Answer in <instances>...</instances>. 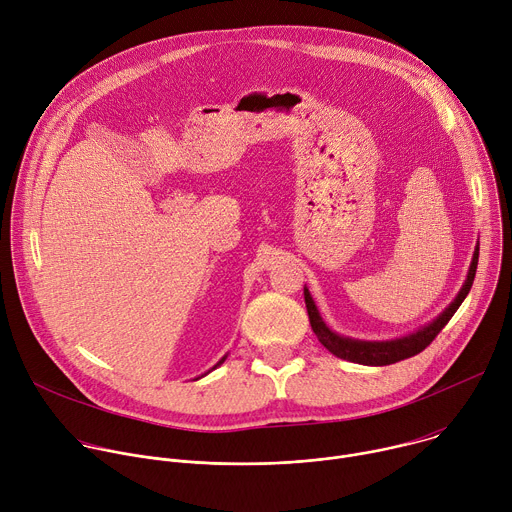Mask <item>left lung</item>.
Instances as JSON below:
<instances>
[{
	"instance_id": "obj_1",
	"label": "left lung",
	"mask_w": 512,
	"mask_h": 512,
	"mask_svg": "<svg viewBox=\"0 0 512 512\" xmlns=\"http://www.w3.org/2000/svg\"><path fill=\"white\" fill-rule=\"evenodd\" d=\"M478 251L480 249L476 245L466 281L462 283L454 302L440 316L433 318L429 324L421 326L419 330H415L411 334H405L401 338H391V340H358V338L342 336V334H338V332H334L326 326V322L322 320V316L318 312V306H316V302L310 294V289L304 285V300H306L312 330L318 336V340L322 342V346H326L334 356H338L342 360L358 362V364H367V367H385V364H393V362L405 360L409 356H415L425 346H429L431 340L442 332V328L450 322V318L456 314V310L466 300L468 291L474 283L476 267H478Z\"/></svg>"
}]
</instances>
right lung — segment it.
<instances>
[{
  "instance_id": "right-lung-1",
  "label": "right lung",
  "mask_w": 512,
  "mask_h": 512,
  "mask_svg": "<svg viewBox=\"0 0 512 512\" xmlns=\"http://www.w3.org/2000/svg\"><path fill=\"white\" fill-rule=\"evenodd\" d=\"M225 358H227V354H225V356H223V358H221V360H218V362H216V364H214V367H212V369H216V367H221V364H223V362H225ZM212 369H210V371H212ZM210 371H208V373H210ZM208 373H204V375H208ZM204 375H202V377H204ZM198 379H200V377H198Z\"/></svg>"
}]
</instances>
